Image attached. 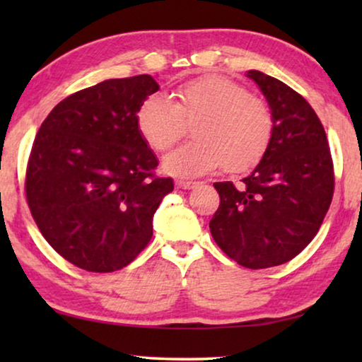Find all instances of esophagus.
Instances as JSON below:
<instances>
[{
    "instance_id": "1",
    "label": "esophagus",
    "mask_w": 362,
    "mask_h": 362,
    "mask_svg": "<svg viewBox=\"0 0 362 362\" xmlns=\"http://www.w3.org/2000/svg\"><path fill=\"white\" fill-rule=\"evenodd\" d=\"M199 185L197 181H189V180H177L176 181V186L181 187V189H192V187Z\"/></svg>"
}]
</instances>
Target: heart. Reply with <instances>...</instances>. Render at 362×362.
I'll use <instances>...</instances> for the list:
<instances>
[{"mask_svg": "<svg viewBox=\"0 0 362 362\" xmlns=\"http://www.w3.org/2000/svg\"><path fill=\"white\" fill-rule=\"evenodd\" d=\"M176 103L155 93L138 108L136 127L148 146L171 148L182 136L186 122L194 123V141L168 153L163 168L176 176H199L224 165L242 173L265 155L274 135V115L267 102L244 86L222 76L189 81L176 90Z\"/></svg>", "mask_w": 362, "mask_h": 362, "instance_id": "obj_1", "label": "heart"}]
</instances>
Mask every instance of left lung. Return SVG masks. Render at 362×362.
<instances>
[{"label":"left lung","instance_id":"obj_1","mask_svg":"<svg viewBox=\"0 0 362 362\" xmlns=\"http://www.w3.org/2000/svg\"><path fill=\"white\" fill-rule=\"evenodd\" d=\"M274 115V135L259 165L242 180L214 182L219 209L209 222L222 252L247 269L281 265L313 240L334 189L325 128L300 93L249 71Z\"/></svg>","mask_w":362,"mask_h":362}]
</instances>
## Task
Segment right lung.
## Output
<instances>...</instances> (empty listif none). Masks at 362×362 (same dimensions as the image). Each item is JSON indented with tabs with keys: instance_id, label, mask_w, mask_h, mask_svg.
I'll return each instance as SVG.
<instances>
[{
	"instance_id": "obj_1",
	"label": "right lung",
	"mask_w": 362,
	"mask_h": 362,
	"mask_svg": "<svg viewBox=\"0 0 362 362\" xmlns=\"http://www.w3.org/2000/svg\"><path fill=\"white\" fill-rule=\"evenodd\" d=\"M158 90L148 74L108 78L59 102L39 128L28 204L49 245L78 269L107 274L135 260L175 189L153 175L158 160L136 127L138 108Z\"/></svg>"
}]
</instances>
